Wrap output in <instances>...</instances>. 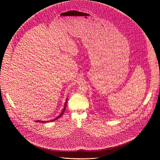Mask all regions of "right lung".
Masks as SVG:
<instances>
[{"label": "right lung", "instance_id": "obj_1", "mask_svg": "<svg viewBox=\"0 0 160 160\" xmlns=\"http://www.w3.org/2000/svg\"><path fill=\"white\" fill-rule=\"evenodd\" d=\"M67 100H66V101H65V105H64V108H63V111H62V112L60 113V115H59V116H58L56 118H55L54 120H51V121H50V122L51 121H55V120H57V119H58L59 118H60V117H62V115H63V113H64V112H65V108H66V105H67ZM36 122H47L48 121H39V120H38V121H36ZM49 122V121H48Z\"/></svg>", "mask_w": 160, "mask_h": 160}]
</instances>
